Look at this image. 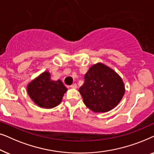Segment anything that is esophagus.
<instances>
[{
	"label": "esophagus",
	"instance_id": "34e87169",
	"mask_svg": "<svg viewBox=\"0 0 154 154\" xmlns=\"http://www.w3.org/2000/svg\"><path fill=\"white\" fill-rule=\"evenodd\" d=\"M70 87L71 88H73V89H75V88H77V85L75 83H74V84H72V85H71Z\"/></svg>",
	"mask_w": 154,
	"mask_h": 154
}]
</instances>
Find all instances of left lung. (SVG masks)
<instances>
[{"label": "left lung", "mask_w": 154, "mask_h": 154, "mask_svg": "<svg viewBox=\"0 0 154 154\" xmlns=\"http://www.w3.org/2000/svg\"><path fill=\"white\" fill-rule=\"evenodd\" d=\"M84 79L79 91L85 106L94 112H107L115 108L125 94L120 75L102 63L90 67Z\"/></svg>", "instance_id": "obj_1"}]
</instances>
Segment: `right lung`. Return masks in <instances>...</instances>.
Masks as SVG:
<instances>
[{"label":"right lung","mask_w":154,"mask_h":154,"mask_svg":"<svg viewBox=\"0 0 154 154\" xmlns=\"http://www.w3.org/2000/svg\"><path fill=\"white\" fill-rule=\"evenodd\" d=\"M26 90L33 102L44 109H52L60 104L67 91L60 80L55 81L50 79L48 71H44L30 82Z\"/></svg>","instance_id":"1"}]
</instances>
